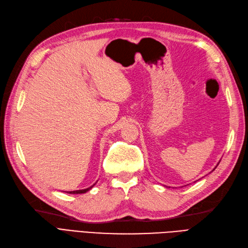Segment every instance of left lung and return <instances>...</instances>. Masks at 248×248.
Masks as SVG:
<instances>
[{
  "instance_id": "8db88e82",
  "label": "left lung",
  "mask_w": 248,
  "mask_h": 248,
  "mask_svg": "<svg viewBox=\"0 0 248 248\" xmlns=\"http://www.w3.org/2000/svg\"><path fill=\"white\" fill-rule=\"evenodd\" d=\"M217 165H218V164H217ZM215 168H217V167H215ZM213 170H214V169H213ZM213 170H212V171H213Z\"/></svg>"
}]
</instances>
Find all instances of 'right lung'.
<instances>
[{"mask_svg": "<svg viewBox=\"0 0 248 248\" xmlns=\"http://www.w3.org/2000/svg\"><path fill=\"white\" fill-rule=\"evenodd\" d=\"M95 185V183H94ZM94 185H93L92 186H90V187H87V188H84V189H78V190H72V191H67L68 194H84V193H87V191L89 190H91L93 187V186Z\"/></svg>", "mask_w": 248, "mask_h": 248, "instance_id": "1", "label": "right lung"}]
</instances>
